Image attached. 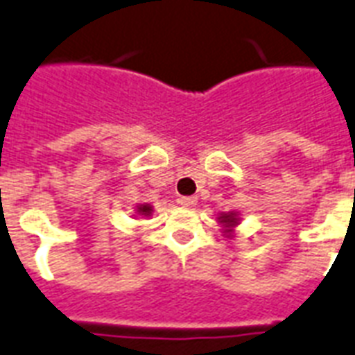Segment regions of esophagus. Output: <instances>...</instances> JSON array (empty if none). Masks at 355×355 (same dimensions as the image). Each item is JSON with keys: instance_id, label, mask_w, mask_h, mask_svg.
Masks as SVG:
<instances>
[{"instance_id": "1", "label": "esophagus", "mask_w": 355, "mask_h": 355, "mask_svg": "<svg viewBox=\"0 0 355 355\" xmlns=\"http://www.w3.org/2000/svg\"><path fill=\"white\" fill-rule=\"evenodd\" d=\"M178 203L182 205L184 209H190V207H193V205L198 203V199L196 198H180V201Z\"/></svg>"}]
</instances>
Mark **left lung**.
I'll list each match as a JSON object with an SVG mask.
<instances>
[{"instance_id": "obj_1", "label": "left lung", "mask_w": 355, "mask_h": 355, "mask_svg": "<svg viewBox=\"0 0 355 355\" xmlns=\"http://www.w3.org/2000/svg\"><path fill=\"white\" fill-rule=\"evenodd\" d=\"M218 222L224 225L225 237H233V227L239 224V214L237 212H224V214H220Z\"/></svg>"}]
</instances>
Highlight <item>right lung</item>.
<instances>
[{
  "label": "right lung",
  "mask_w": 355,
  "mask_h": 355,
  "mask_svg": "<svg viewBox=\"0 0 355 355\" xmlns=\"http://www.w3.org/2000/svg\"><path fill=\"white\" fill-rule=\"evenodd\" d=\"M135 212H137L139 216H150L152 207L150 205H137V207H135Z\"/></svg>",
  "instance_id": "add662e5"
}]
</instances>
